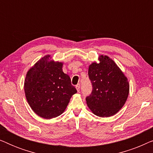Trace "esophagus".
<instances>
[{"instance_id":"obj_1","label":"esophagus","mask_w":153,"mask_h":153,"mask_svg":"<svg viewBox=\"0 0 153 153\" xmlns=\"http://www.w3.org/2000/svg\"><path fill=\"white\" fill-rule=\"evenodd\" d=\"M76 88L77 91L79 92V91H80V83H78V84L76 85Z\"/></svg>"}]
</instances>
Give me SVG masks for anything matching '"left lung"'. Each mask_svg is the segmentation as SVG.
Masks as SVG:
<instances>
[{
    "label": "left lung",
    "mask_w": 153,
    "mask_h": 153,
    "mask_svg": "<svg viewBox=\"0 0 153 153\" xmlns=\"http://www.w3.org/2000/svg\"><path fill=\"white\" fill-rule=\"evenodd\" d=\"M88 77L93 89L86 103L96 116L108 117L124 105L129 95V82L123 73L106 56H100V62L89 66Z\"/></svg>",
    "instance_id": "left-lung-1"
}]
</instances>
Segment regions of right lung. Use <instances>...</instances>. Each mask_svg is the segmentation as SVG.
<instances>
[{
	"mask_svg": "<svg viewBox=\"0 0 153 153\" xmlns=\"http://www.w3.org/2000/svg\"><path fill=\"white\" fill-rule=\"evenodd\" d=\"M62 68V63L50 60L47 56L27 73L24 82L27 101L42 118L50 119L62 114L77 92Z\"/></svg>",
	"mask_w": 153,
	"mask_h": 153,
	"instance_id": "obj_1",
	"label": "right lung"
}]
</instances>
